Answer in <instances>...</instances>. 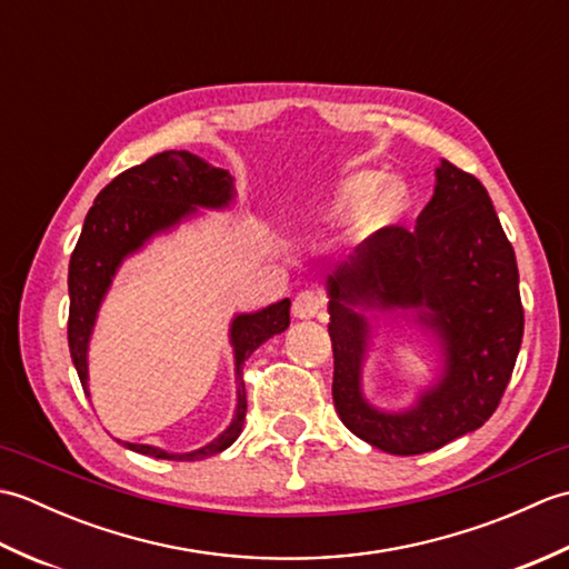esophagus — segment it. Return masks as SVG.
I'll return each mask as SVG.
<instances>
[{
    "instance_id": "esophagus-1",
    "label": "esophagus",
    "mask_w": 569,
    "mask_h": 569,
    "mask_svg": "<svg viewBox=\"0 0 569 569\" xmlns=\"http://www.w3.org/2000/svg\"><path fill=\"white\" fill-rule=\"evenodd\" d=\"M325 308V296L320 291H312V288H306L293 298V316L296 318H316L320 316Z\"/></svg>"
}]
</instances>
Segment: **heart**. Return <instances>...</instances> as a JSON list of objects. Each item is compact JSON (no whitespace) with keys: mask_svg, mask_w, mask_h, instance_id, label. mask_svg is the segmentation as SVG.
<instances>
[{"mask_svg":"<svg viewBox=\"0 0 569 569\" xmlns=\"http://www.w3.org/2000/svg\"><path fill=\"white\" fill-rule=\"evenodd\" d=\"M379 186V173H359L347 178L345 183L332 192V198L325 204V212L330 214H349L359 210L361 204L367 202L365 208V222L367 224H389L398 214L406 210L408 196L406 188L396 180L383 183L375 193L372 190ZM375 196L371 197L370 192Z\"/></svg>","mask_w":569,"mask_h":569,"instance_id":"heart-1","label":"heart"}]
</instances>
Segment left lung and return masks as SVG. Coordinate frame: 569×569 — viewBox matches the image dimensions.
Here are the masks:
<instances>
[{
	"label": "left lung",
	"instance_id": "left-lung-1",
	"mask_svg": "<svg viewBox=\"0 0 569 569\" xmlns=\"http://www.w3.org/2000/svg\"><path fill=\"white\" fill-rule=\"evenodd\" d=\"M328 288L332 398L357 438L389 455H422L481 428L499 408L523 340V303L513 247L479 178L442 161L416 227L379 229ZM355 302L418 307L446 345L443 381L408 415H379L360 398L366 326L348 308Z\"/></svg>",
	"mask_w": 569,
	"mask_h": 569
}]
</instances>
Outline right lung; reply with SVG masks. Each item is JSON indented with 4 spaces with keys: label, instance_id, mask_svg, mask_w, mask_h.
Here are the masks:
<instances>
[{
    "label": "right lung",
    "instance_id": "add662e5",
    "mask_svg": "<svg viewBox=\"0 0 569 569\" xmlns=\"http://www.w3.org/2000/svg\"><path fill=\"white\" fill-rule=\"evenodd\" d=\"M229 198H232V178L222 168L204 163L190 151L156 153L143 163L127 168L124 173H119L112 183L100 190L88 217H84L68 269V347L84 391H88V340L100 300L119 261L129 251L139 249L143 239H149L153 232L176 224L180 217L192 210V204L220 208ZM288 310H291V300L286 298L281 303L253 312V316L234 318L232 345L237 355L239 398L232 426L220 438L188 455H168L151 445L124 442L129 450L156 459H183V462H196V459L227 450L239 438L247 418V389L244 379H241L244 361L261 342L291 325Z\"/></svg>",
    "mask_w": 569,
    "mask_h": 569
}]
</instances>
